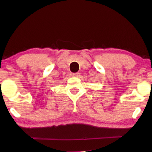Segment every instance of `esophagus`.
Returning a JSON list of instances; mask_svg holds the SVG:
<instances>
[{
	"instance_id": "esophagus-1",
	"label": "esophagus",
	"mask_w": 152,
	"mask_h": 152,
	"mask_svg": "<svg viewBox=\"0 0 152 152\" xmlns=\"http://www.w3.org/2000/svg\"><path fill=\"white\" fill-rule=\"evenodd\" d=\"M79 73H72V74H71V76H73V77H78V76H79Z\"/></svg>"
}]
</instances>
